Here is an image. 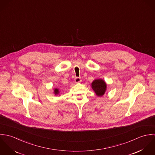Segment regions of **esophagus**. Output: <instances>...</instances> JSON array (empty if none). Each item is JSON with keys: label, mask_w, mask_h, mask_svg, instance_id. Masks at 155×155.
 <instances>
[{"label": "esophagus", "mask_w": 155, "mask_h": 155, "mask_svg": "<svg viewBox=\"0 0 155 155\" xmlns=\"http://www.w3.org/2000/svg\"><path fill=\"white\" fill-rule=\"evenodd\" d=\"M74 81L76 83H79L81 81V78L80 77H76L75 79H74Z\"/></svg>", "instance_id": "34e87169"}]
</instances>
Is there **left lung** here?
Returning a JSON list of instances; mask_svg holds the SVG:
<instances>
[{
  "label": "left lung",
  "instance_id": "left-lung-1",
  "mask_svg": "<svg viewBox=\"0 0 155 155\" xmlns=\"http://www.w3.org/2000/svg\"><path fill=\"white\" fill-rule=\"evenodd\" d=\"M92 88L98 96L101 97L106 92V84L102 79H97L92 83Z\"/></svg>",
  "mask_w": 155,
  "mask_h": 155
}]
</instances>
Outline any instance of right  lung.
<instances>
[{
  "instance_id": "obj_1",
  "label": "right lung",
  "mask_w": 155,
  "mask_h": 155,
  "mask_svg": "<svg viewBox=\"0 0 155 155\" xmlns=\"http://www.w3.org/2000/svg\"><path fill=\"white\" fill-rule=\"evenodd\" d=\"M59 91H58V89H55V90H54V92H55V95H57V94H58L59 92H58Z\"/></svg>"
}]
</instances>
